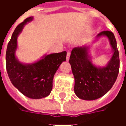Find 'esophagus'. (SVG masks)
I'll use <instances>...</instances> for the list:
<instances>
[{
	"instance_id": "obj_1",
	"label": "esophagus",
	"mask_w": 126,
	"mask_h": 126,
	"mask_svg": "<svg viewBox=\"0 0 126 126\" xmlns=\"http://www.w3.org/2000/svg\"><path fill=\"white\" fill-rule=\"evenodd\" d=\"M70 55H71V53L69 52H67V57H66V60L69 61V57H70Z\"/></svg>"
}]
</instances>
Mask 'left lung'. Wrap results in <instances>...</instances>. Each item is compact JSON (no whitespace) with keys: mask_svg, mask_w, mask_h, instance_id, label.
Masks as SVG:
<instances>
[{"mask_svg":"<svg viewBox=\"0 0 126 126\" xmlns=\"http://www.w3.org/2000/svg\"><path fill=\"white\" fill-rule=\"evenodd\" d=\"M103 36L109 40L112 56L104 67L92 63L90 46L74 48L71 50L70 63L75 79L74 92L78 97L86 100L99 98L110 90L116 81L119 69V51L114 34L110 31H103L96 36L94 42Z\"/></svg>","mask_w":126,"mask_h":126,"instance_id":"obj_1","label":"left lung"}]
</instances>
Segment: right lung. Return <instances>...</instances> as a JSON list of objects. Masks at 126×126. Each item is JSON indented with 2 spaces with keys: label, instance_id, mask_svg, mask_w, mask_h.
Wrapping results in <instances>:
<instances>
[{
  "label": "right lung",
  "instance_id": "add662e5",
  "mask_svg": "<svg viewBox=\"0 0 126 126\" xmlns=\"http://www.w3.org/2000/svg\"><path fill=\"white\" fill-rule=\"evenodd\" d=\"M26 19L17 26L7 45L6 68L12 84L27 97L40 99L48 96L52 88V80L56 71L66 61L67 52L44 55L32 63H23L18 60L15 52L17 48V37L24 26L33 20Z\"/></svg>",
  "mask_w": 126,
  "mask_h": 126
}]
</instances>
